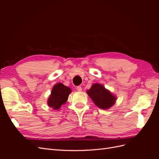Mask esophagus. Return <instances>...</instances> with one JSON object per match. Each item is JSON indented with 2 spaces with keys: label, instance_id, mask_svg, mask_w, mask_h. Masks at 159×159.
<instances>
[{
  "label": "esophagus",
  "instance_id": "esophagus-1",
  "mask_svg": "<svg viewBox=\"0 0 159 159\" xmlns=\"http://www.w3.org/2000/svg\"><path fill=\"white\" fill-rule=\"evenodd\" d=\"M76 89H77V90L79 91H81V90H82V88H81V86H78V87H77Z\"/></svg>",
  "mask_w": 159,
  "mask_h": 159
}]
</instances>
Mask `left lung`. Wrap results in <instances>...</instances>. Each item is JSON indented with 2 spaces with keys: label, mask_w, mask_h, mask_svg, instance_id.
Instances as JSON below:
<instances>
[{
  "label": "left lung",
  "mask_w": 159,
  "mask_h": 159,
  "mask_svg": "<svg viewBox=\"0 0 159 159\" xmlns=\"http://www.w3.org/2000/svg\"><path fill=\"white\" fill-rule=\"evenodd\" d=\"M87 93L95 104L103 109L111 107L116 100V98L111 93H110L102 85L99 84H93L87 91Z\"/></svg>",
  "instance_id": "1"
}]
</instances>
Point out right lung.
Returning a JSON list of instances; mask_svg holds the SVG:
<instances>
[{
    "label": "right lung",
    "instance_id": "add662e5",
    "mask_svg": "<svg viewBox=\"0 0 159 159\" xmlns=\"http://www.w3.org/2000/svg\"><path fill=\"white\" fill-rule=\"evenodd\" d=\"M71 91L70 88L61 83L57 84L52 89L48 104L54 109H58L61 105L66 102Z\"/></svg>",
    "mask_w": 159,
    "mask_h": 159
}]
</instances>
